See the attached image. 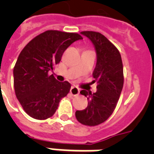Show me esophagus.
I'll return each mask as SVG.
<instances>
[{
	"mask_svg": "<svg viewBox=\"0 0 154 154\" xmlns=\"http://www.w3.org/2000/svg\"><path fill=\"white\" fill-rule=\"evenodd\" d=\"M70 94H72V96H77L80 94V89L77 87L72 86L70 89Z\"/></svg>",
	"mask_w": 154,
	"mask_h": 154,
	"instance_id": "1",
	"label": "esophagus"
}]
</instances>
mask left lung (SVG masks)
Segmentation results:
<instances>
[{
    "mask_svg": "<svg viewBox=\"0 0 154 154\" xmlns=\"http://www.w3.org/2000/svg\"><path fill=\"white\" fill-rule=\"evenodd\" d=\"M81 34L89 38L96 51L97 63L93 75L97 90L94 94L86 90L80 92L87 97L88 106L77 110L75 115L80 123L94 126L106 121L116 108L124 84L123 65L119 51L104 35L93 31Z\"/></svg>",
    "mask_w": 154,
    "mask_h": 154,
    "instance_id": "left-lung-1",
    "label": "left lung"
}]
</instances>
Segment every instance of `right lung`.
Returning <instances> with one entry per match:
<instances>
[{
  "mask_svg": "<svg viewBox=\"0 0 154 154\" xmlns=\"http://www.w3.org/2000/svg\"><path fill=\"white\" fill-rule=\"evenodd\" d=\"M81 35L48 30L34 37L20 52L13 69L17 98L28 115L37 120L52 117L71 85L49 75L65 49Z\"/></svg>",
  "mask_w": 154,
  "mask_h": 154,
  "instance_id": "1",
  "label": "right lung"
}]
</instances>
